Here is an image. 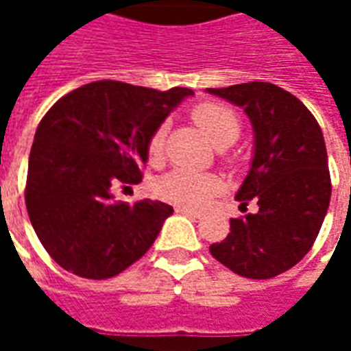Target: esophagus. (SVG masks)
I'll use <instances>...</instances> for the list:
<instances>
[{
	"label": "esophagus",
	"instance_id": "obj_1",
	"mask_svg": "<svg viewBox=\"0 0 351 351\" xmlns=\"http://www.w3.org/2000/svg\"><path fill=\"white\" fill-rule=\"evenodd\" d=\"M176 213L178 214H184V216H190V218H195V220H199L203 214L199 213V210H193V208H186V206H178L176 208Z\"/></svg>",
	"mask_w": 351,
	"mask_h": 351
}]
</instances>
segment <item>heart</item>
I'll return each mask as SVG.
<instances>
[{
  "label": "heart",
  "mask_w": 351,
  "mask_h": 351,
  "mask_svg": "<svg viewBox=\"0 0 351 351\" xmlns=\"http://www.w3.org/2000/svg\"><path fill=\"white\" fill-rule=\"evenodd\" d=\"M191 118L216 148H228L241 135V118L237 116L235 110L220 103H201L193 108ZM163 148H165V125L154 131L148 141V158L152 161H160ZM220 186V180L213 175L176 169L161 176L156 182V193L169 203L186 208H197L205 205L213 195H216Z\"/></svg>",
  "instance_id": "heart-1"
}]
</instances>
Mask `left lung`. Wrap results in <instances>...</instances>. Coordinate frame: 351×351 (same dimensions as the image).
<instances>
[{"instance_id":"8db88e82","label":"left lung","mask_w":351,"mask_h":351,"mask_svg":"<svg viewBox=\"0 0 351 351\" xmlns=\"http://www.w3.org/2000/svg\"><path fill=\"white\" fill-rule=\"evenodd\" d=\"M244 108L254 128V158L235 199L259 213L231 218V233L210 254L244 278H274L301 261L331 201L324 133L295 95L271 82L208 88Z\"/></svg>"}]
</instances>
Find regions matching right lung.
Here are the masks:
<instances>
[{"label":"right lung","mask_w":351,"mask_h":351,"mask_svg":"<svg viewBox=\"0 0 351 351\" xmlns=\"http://www.w3.org/2000/svg\"><path fill=\"white\" fill-rule=\"evenodd\" d=\"M190 88L97 80L58 99L35 131L26 208L39 241L65 271L116 276L145 256L173 206L116 203L110 188L138 184L148 141Z\"/></svg>","instance_id":"obj_1"}]
</instances>
